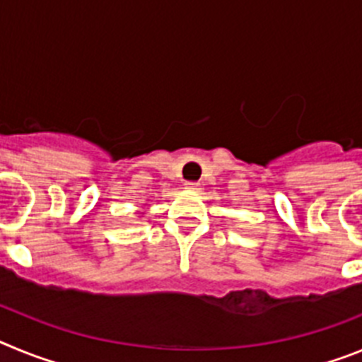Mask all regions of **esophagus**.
<instances>
[{
    "label": "esophagus",
    "instance_id": "1",
    "mask_svg": "<svg viewBox=\"0 0 362 362\" xmlns=\"http://www.w3.org/2000/svg\"><path fill=\"white\" fill-rule=\"evenodd\" d=\"M185 188L190 192H197L199 190V183H192V181H188V183H185Z\"/></svg>",
    "mask_w": 362,
    "mask_h": 362
}]
</instances>
